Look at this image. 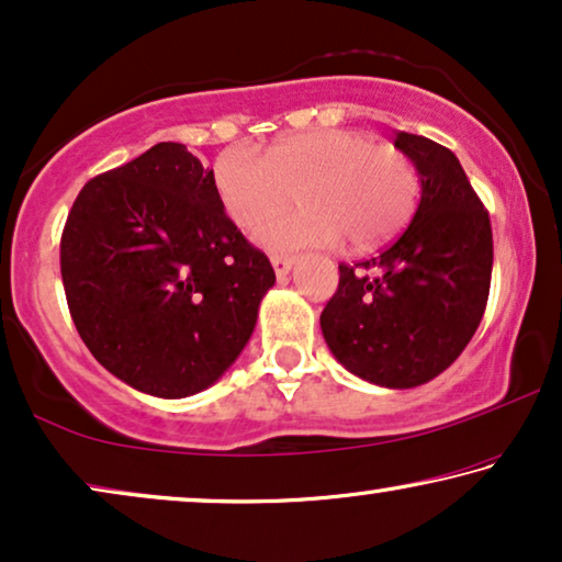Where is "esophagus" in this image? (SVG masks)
I'll return each mask as SVG.
<instances>
[{
  "instance_id": "34e87169",
  "label": "esophagus",
  "mask_w": 562,
  "mask_h": 562,
  "mask_svg": "<svg viewBox=\"0 0 562 562\" xmlns=\"http://www.w3.org/2000/svg\"><path fill=\"white\" fill-rule=\"evenodd\" d=\"M271 266H273L276 276L283 279V276L291 271V266H294V258H291V256H271Z\"/></svg>"
}]
</instances>
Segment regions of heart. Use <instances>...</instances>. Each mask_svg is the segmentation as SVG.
Here are the masks:
<instances>
[{
  "label": "heart",
  "mask_w": 562,
  "mask_h": 562,
  "mask_svg": "<svg viewBox=\"0 0 562 562\" xmlns=\"http://www.w3.org/2000/svg\"><path fill=\"white\" fill-rule=\"evenodd\" d=\"M214 189L227 217L250 227L296 193L305 206L252 229L268 250L333 245L366 250L409 222L419 196L417 168L394 145L356 130H312L281 137L266 158L229 148L214 164Z\"/></svg>",
  "instance_id": "1"
}]
</instances>
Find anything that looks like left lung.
Instances as JSON below:
<instances>
[{
    "label": "left lung",
    "instance_id": "obj_1",
    "mask_svg": "<svg viewBox=\"0 0 562 562\" xmlns=\"http://www.w3.org/2000/svg\"><path fill=\"white\" fill-rule=\"evenodd\" d=\"M419 176L409 227L381 256L340 266L319 325L337 363L383 389L432 381L471 342L488 302L494 240L488 212L456 153L396 133Z\"/></svg>",
    "mask_w": 562,
    "mask_h": 562
}]
</instances>
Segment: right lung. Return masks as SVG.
Listing matches in <instances>:
<instances>
[{
  "mask_svg": "<svg viewBox=\"0 0 562 562\" xmlns=\"http://www.w3.org/2000/svg\"><path fill=\"white\" fill-rule=\"evenodd\" d=\"M60 276L91 356L158 398L220 381L276 283L268 258L225 214L212 168L181 143L153 145L79 191Z\"/></svg>",
  "mask_w": 562,
  "mask_h": 562,
  "instance_id": "right-lung-1",
  "label": "right lung"
}]
</instances>
